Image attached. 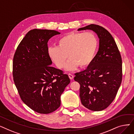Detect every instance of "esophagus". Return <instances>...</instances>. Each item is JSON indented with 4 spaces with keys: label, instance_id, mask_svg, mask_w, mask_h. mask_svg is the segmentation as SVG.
Segmentation results:
<instances>
[{
    "label": "esophagus",
    "instance_id": "obj_1",
    "mask_svg": "<svg viewBox=\"0 0 134 134\" xmlns=\"http://www.w3.org/2000/svg\"><path fill=\"white\" fill-rule=\"evenodd\" d=\"M68 75V76H69V78L70 79H71V80H73V79L74 76H73V74H72L71 73H69Z\"/></svg>",
    "mask_w": 134,
    "mask_h": 134
}]
</instances>
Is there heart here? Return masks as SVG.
<instances>
[{"mask_svg":"<svg viewBox=\"0 0 134 134\" xmlns=\"http://www.w3.org/2000/svg\"><path fill=\"white\" fill-rule=\"evenodd\" d=\"M97 44V38L92 32H70L59 39L58 46L49 47L48 54L55 65L60 69L65 67L68 57L69 60L66 68L68 71H73L78 66L84 67L90 64Z\"/></svg>","mask_w":134,"mask_h":134,"instance_id":"1","label":"heart"}]
</instances>
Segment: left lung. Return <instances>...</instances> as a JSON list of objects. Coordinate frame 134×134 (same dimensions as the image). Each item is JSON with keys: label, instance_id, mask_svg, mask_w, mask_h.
Wrapping results in <instances>:
<instances>
[{"label": "left lung", "instance_id": "8db88e82", "mask_svg": "<svg viewBox=\"0 0 134 134\" xmlns=\"http://www.w3.org/2000/svg\"><path fill=\"white\" fill-rule=\"evenodd\" d=\"M91 30L99 39V49L87 68L75 74L80 85L82 104L88 109L99 111L108 108L116 97L122 79L121 56L110 33L103 27L90 24L78 31Z\"/></svg>", "mask_w": 134, "mask_h": 134}]
</instances>
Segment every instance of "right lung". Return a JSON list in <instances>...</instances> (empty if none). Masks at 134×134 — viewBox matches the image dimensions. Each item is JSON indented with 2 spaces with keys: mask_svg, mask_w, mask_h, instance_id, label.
Instances as JSON below:
<instances>
[{
  "mask_svg": "<svg viewBox=\"0 0 134 134\" xmlns=\"http://www.w3.org/2000/svg\"><path fill=\"white\" fill-rule=\"evenodd\" d=\"M57 31L35 29L18 45L13 59V77L22 101L32 110L47 114L58 109L70 83L68 75L52 67L48 42Z\"/></svg>",
  "mask_w": 134,
  "mask_h": 134,
  "instance_id": "right-lung-1",
  "label": "right lung"
}]
</instances>
